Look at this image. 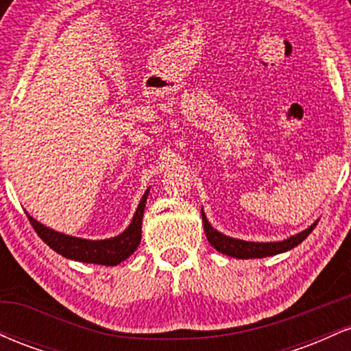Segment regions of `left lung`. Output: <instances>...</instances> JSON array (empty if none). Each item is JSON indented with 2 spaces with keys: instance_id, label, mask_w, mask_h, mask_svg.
Instances as JSON below:
<instances>
[{
  "instance_id": "obj_1",
  "label": "left lung",
  "mask_w": 351,
  "mask_h": 351,
  "mask_svg": "<svg viewBox=\"0 0 351 351\" xmlns=\"http://www.w3.org/2000/svg\"><path fill=\"white\" fill-rule=\"evenodd\" d=\"M201 216H203L204 232H206L209 244H211L216 251L226 254V256L237 257V259H256V257L276 256V254L289 251V249L299 245L302 241L313 231V228L317 226V223H313L308 229L299 232V234L289 237V239L282 241V243H247V241L232 239V237L221 234V232H217L216 229L211 228V224L208 223L206 216H204L203 213H201Z\"/></svg>"
}]
</instances>
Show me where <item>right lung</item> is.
Wrapping results in <instances>:
<instances>
[{"instance_id":"obj_1","label":"right lung","mask_w":351,"mask_h":351,"mask_svg":"<svg viewBox=\"0 0 351 351\" xmlns=\"http://www.w3.org/2000/svg\"><path fill=\"white\" fill-rule=\"evenodd\" d=\"M147 196L148 189L142 196V201H140L138 208H136V213L134 219H132L130 226L125 229L122 234L112 237V239H79V237L66 236L60 234L58 231H52V229L39 224L31 216H27V219H29L31 226L34 228V231L38 232V236L41 237L44 243L49 245L51 249H54L56 252L60 254V256L67 257V259L80 261V263L117 265L127 259L128 256H132L135 252V249L138 247L140 239H142V219Z\"/></svg>"}]
</instances>
